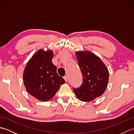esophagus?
<instances>
[{
  "instance_id": "34e87169",
  "label": "esophagus",
  "mask_w": 134,
  "mask_h": 134,
  "mask_svg": "<svg viewBox=\"0 0 134 134\" xmlns=\"http://www.w3.org/2000/svg\"><path fill=\"white\" fill-rule=\"evenodd\" d=\"M63 78H64V79L65 82H67V79H68V78H67V76H64V77H63Z\"/></svg>"
}]
</instances>
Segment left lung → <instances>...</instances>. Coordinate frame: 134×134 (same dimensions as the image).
Here are the masks:
<instances>
[{
  "instance_id": "left-lung-1",
  "label": "left lung",
  "mask_w": 134,
  "mask_h": 134,
  "mask_svg": "<svg viewBox=\"0 0 134 134\" xmlns=\"http://www.w3.org/2000/svg\"><path fill=\"white\" fill-rule=\"evenodd\" d=\"M79 66L83 75V82L78 88H73L82 101L89 102L102 95L107 87L109 72L97 56L89 51L76 53Z\"/></svg>"
}]
</instances>
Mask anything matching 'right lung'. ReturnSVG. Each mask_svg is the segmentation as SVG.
Returning a JSON list of instances; mask_svg holds the SVG:
<instances>
[{
    "mask_svg": "<svg viewBox=\"0 0 134 134\" xmlns=\"http://www.w3.org/2000/svg\"><path fill=\"white\" fill-rule=\"evenodd\" d=\"M52 51L40 49L28 62L24 71V83L27 92L41 101L53 97L65 81L57 73L52 62Z\"/></svg>",
    "mask_w": 134,
    "mask_h": 134,
    "instance_id": "1",
    "label": "right lung"
}]
</instances>
